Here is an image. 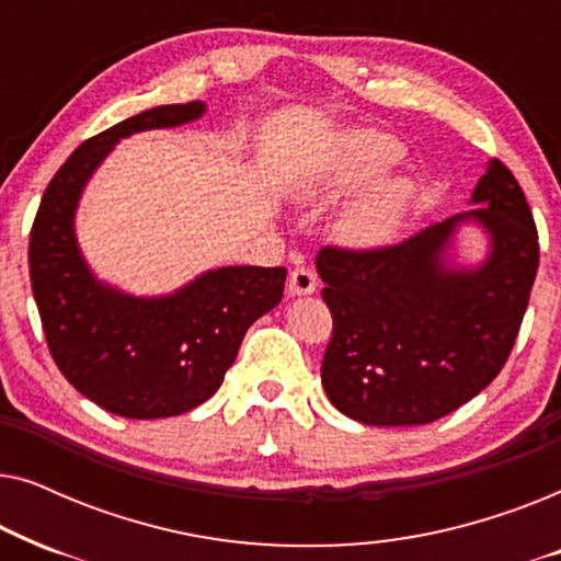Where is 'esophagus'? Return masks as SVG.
Returning a JSON list of instances; mask_svg holds the SVG:
<instances>
[{"label": "esophagus", "instance_id": "1", "mask_svg": "<svg viewBox=\"0 0 561 561\" xmlns=\"http://www.w3.org/2000/svg\"><path fill=\"white\" fill-rule=\"evenodd\" d=\"M317 286H319V278L309 265H298L296 271H290V278H288L290 296H309L317 290Z\"/></svg>", "mask_w": 561, "mask_h": 561}]
</instances>
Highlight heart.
Returning a JSON list of instances; mask_svg holds the SVG:
<instances>
[{
    "mask_svg": "<svg viewBox=\"0 0 561 561\" xmlns=\"http://www.w3.org/2000/svg\"><path fill=\"white\" fill-rule=\"evenodd\" d=\"M398 160V145L382 135H355L336 158L306 186L311 204L327 206L380 175ZM413 206V186L405 179H382L367 186L336 219V234L357 248H378L401 232Z\"/></svg>",
    "mask_w": 561,
    "mask_h": 561,
    "instance_id": "obj_1",
    "label": "heart"
}]
</instances>
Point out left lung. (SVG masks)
Wrapping results in <instances>:
<instances>
[{"mask_svg": "<svg viewBox=\"0 0 561 561\" xmlns=\"http://www.w3.org/2000/svg\"><path fill=\"white\" fill-rule=\"evenodd\" d=\"M472 204L398 244L319 250L321 298L334 319L321 386L344 416L367 426L432 424L503 370L539 271V232L501 160H490ZM470 218L491 234V255L474 272H455L443 257Z\"/></svg>", "mask_w": 561, "mask_h": 561, "instance_id": "8db88e82", "label": "left lung"}]
</instances>
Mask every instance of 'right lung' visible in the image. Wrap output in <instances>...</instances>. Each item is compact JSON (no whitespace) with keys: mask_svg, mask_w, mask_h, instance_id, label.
<instances>
[{"mask_svg":"<svg viewBox=\"0 0 561 561\" xmlns=\"http://www.w3.org/2000/svg\"><path fill=\"white\" fill-rule=\"evenodd\" d=\"M204 102L156 106L79 145L45 188L30 229V283L64 378L125 419L179 416L217 393L255 319L278 306L286 267L232 265L160 298L99 283L73 234L76 204L114 142L198 119Z\"/></svg>","mask_w":561,"mask_h":561,"instance_id":"1","label":"right lung"}]
</instances>
